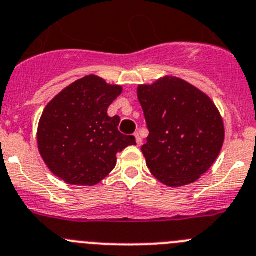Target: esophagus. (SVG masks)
Here are the masks:
<instances>
[{"instance_id": "34e87169", "label": "esophagus", "mask_w": 256, "mask_h": 256, "mask_svg": "<svg viewBox=\"0 0 256 256\" xmlns=\"http://www.w3.org/2000/svg\"><path fill=\"white\" fill-rule=\"evenodd\" d=\"M134 137H136V142H137V144H138V146H140V144H142V138H140V133L136 132Z\"/></svg>"}]
</instances>
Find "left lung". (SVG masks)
I'll use <instances>...</instances> for the list:
<instances>
[{"label": "left lung", "mask_w": 256, "mask_h": 256, "mask_svg": "<svg viewBox=\"0 0 256 256\" xmlns=\"http://www.w3.org/2000/svg\"><path fill=\"white\" fill-rule=\"evenodd\" d=\"M148 137L146 164L168 186H182L210 170L222 148L224 128L212 100L193 85L166 76L138 86Z\"/></svg>", "instance_id": "obj_1"}]
</instances>
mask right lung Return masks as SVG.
<instances>
[{
	"label": "right lung",
	"mask_w": 256,
	"mask_h": 256,
	"mask_svg": "<svg viewBox=\"0 0 256 256\" xmlns=\"http://www.w3.org/2000/svg\"><path fill=\"white\" fill-rule=\"evenodd\" d=\"M122 88L98 76L77 80L52 100L38 126V147L49 170L67 184L92 186L116 165V154L136 144L118 130L108 108Z\"/></svg>",
	"instance_id": "obj_1"
}]
</instances>
